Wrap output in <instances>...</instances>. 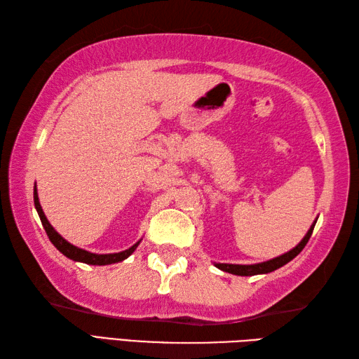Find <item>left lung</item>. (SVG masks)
Wrapping results in <instances>:
<instances>
[{
    "instance_id": "obj_1",
    "label": "left lung",
    "mask_w": 359,
    "mask_h": 359,
    "mask_svg": "<svg viewBox=\"0 0 359 359\" xmlns=\"http://www.w3.org/2000/svg\"><path fill=\"white\" fill-rule=\"evenodd\" d=\"M316 220L318 217L315 219V222L311 224V226L309 228L307 234L304 236L302 241L297 243V245L294 248H292L290 251H287V253L280 255L278 257H273L270 259V261H265V262H259V264H247V265H242V264H219V262H215V265L217 266L219 270L222 271H226V273H231V274H236V276H255V274H266V273H271L274 270L280 269V266H284L285 264H288L292 259H294L297 255L301 253V251L304 250V247L307 245V242L310 239L311 233H313V228L316 225Z\"/></svg>"
}]
</instances>
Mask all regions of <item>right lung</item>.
<instances>
[{
  "label": "right lung",
  "mask_w": 359,
  "mask_h": 359,
  "mask_svg": "<svg viewBox=\"0 0 359 359\" xmlns=\"http://www.w3.org/2000/svg\"><path fill=\"white\" fill-rule=\"evenodd\" d=\"M34 203H35V208L38 216H40L41 224L46 230V234H48V238L50 239V242L53 243V247H55L60 253H63L66 257L72 259L75 262H83V264H89V265H109V264H117L125 261L129 256H131L135 248L139 247V243L142 242V239L139 242H135L133 247H129L125 251H120V253H108V255H97V253H90V251H86L83 248H79L72 245L71 242H67L62 234H58L55 228H53L48 217H46L44 211L40 205V201H38V191H36V185L34 187Z\"/></svg>",
  "instance_id": "right-lung-1"
}]
</instances>
